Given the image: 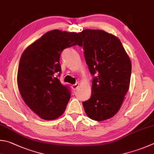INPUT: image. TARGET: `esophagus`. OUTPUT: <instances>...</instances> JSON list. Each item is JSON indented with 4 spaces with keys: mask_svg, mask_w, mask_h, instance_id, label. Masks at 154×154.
I'll return each mask as SVG.
<instances>
[{
    "mask_svg": "<svg viewBox=\"0 0 154 154\" xmlns=\"http://www.w3.org/2000/svg\"><path fill=\"white\" fill-rule=\"evenodd\" d=\"M78 86H79V83L77 82L76 84H74V85H73L72 86V89L74 90V91H76V90L78 88Z\"/></svg>",
    "mask_w": 154,
    "mask_h": 154,
    "instance_id": "1",
    "label": "esophagus"
}]
</instances>
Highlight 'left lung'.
Returning <instances> with one entry per match:
<instances>
[{"label":"left lung","instance_id":"left-lung-1","mask_svg":"<svg viewBox=\"0 0 154 154\" xmlns=\"http://www.w3.org/2000/svg\"><path fill=\"white\" fill-rule=\"evenodd\" d=\"M83 39L86 64L93 76L92 94L82 103L86 115L100 121L113 117L128 91L131 63L121 41L102 30L85 29Z\"/></svg>","mask_w":154,"mask_h":154}]
</instances>
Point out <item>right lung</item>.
Returning a JSON list of instances; mask_svg holds the SVG:
<instances>
[{"label":"right lung","mask_w":154,"mask_h":154,"mask_svg":"<svg viewBox=\"0 0 154 154\" xmlns=\"http://www.w3.org/2000/svg\"><path fill=\"white\" fill-rule=\"evenodd\" d=\"M82 45L79 34L50 31L32 43L20 59L17 85L23 99L45 120L62 115L70 98V88L60 82V55L63 50Z\"/></svg>","instance_id":"right-lung-1"}]
</instances>
